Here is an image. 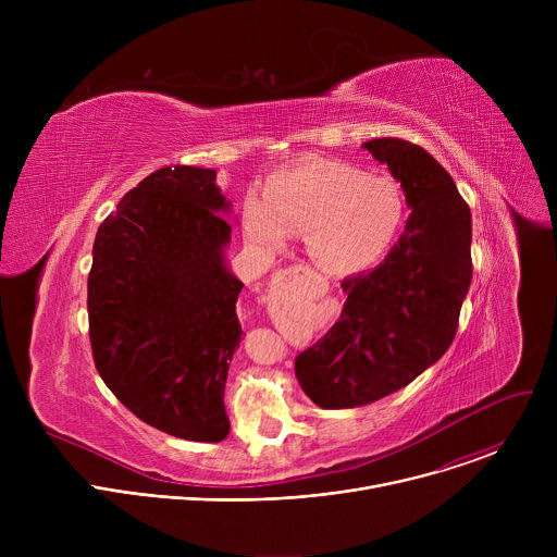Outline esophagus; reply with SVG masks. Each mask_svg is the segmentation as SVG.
Returning a JSON list of instances; mask_svg holds the SVG:
<instances>
[{
  "instance_id": "obj_1",
  "label": "esophagus",
  "mask_w": 557,
  "mask_h": 557,
  "mask_svg": "<svg viewBox=\"0 0 557 557\" xmlns=\"http://www.w3.org/2000/svg\"><path fill=\"white\" fill-rule=\"evenodd\" d=\"M277 284H293V282H299V284H306V286H312V288H320L322 286V277L317 275L310 267L306 264H295V267H288L284 271L277 273L275 277Z\"/></svg>"
}]
</instances>
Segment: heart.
I'll return each mask as SVG.
<instances>
[{"label":"heart","mask_w":557,"mask_h":557,"mask_svg":"<svg viewBox=\"0 0 557 557\" xmlns=\"http://www.w3.org/2000/svg\"><path fill=\"white\" fill-rule=\"evenodd\" d=\"M404 185L389 174H366L335 158H308L273 174L264 196L243 202L247 240L280 249L290 233H306L310 258L329 273L348 275L374 267L406 222Z\"/></svg>","instance_id":"1"}]
</instances>
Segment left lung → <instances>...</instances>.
<instances>
[{"mask_svg":"<svg viewBox=\"0 0 557 557\" xmlns=\"http://www.w3.org/2000/svg\"><path fill=\"white\" fill-rule=\"evenodd\" d=\"M363 147L404 185L406 231L370 273L346 277L335 326L295 357V376L324 410L357 408L406 387L436 363L471 284V213L423 147L372 138Z\"/></svg>","mask_w":557,"mask_h":557,"instance_id":"obj_1","label":"left lung"}]
</instances>
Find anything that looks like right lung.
Here are the masks:
<instances>
[{"instance_id": "right-lung-1", "label": "right lung", "mask_w": 557, "mask_h": 557, "mask_svg": "<svg viewBox=\"0 0 557 557\" xmlns=\"http://www.w3.org/2000/svg\"><path fill=\"white\" fill-rule=\"evenodd\" d=\"M224 211L215 170H156L103 220L92 249L95 366L132 414L185 441L228 434L222 396L245 284L224 262Z\"/></svg>"}]
</instances>
